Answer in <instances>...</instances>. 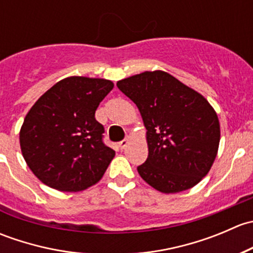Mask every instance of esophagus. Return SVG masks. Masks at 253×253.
<instances>
[{
	"label": "esophagus",
	"mask_w": 253,
	"mask_h": 253,
	"mask_svg": "<svg viewBox=\"0 0 253 253\" xmlns=\"http://www.w3.org/2000/svg\"><path fill=\"white\" fill-rule=\"evenodd\" d=\"M128 142H129V138L128 137H127V138H125L124 141H121L119 143V147H120V149H125V148L127 147V144H128Z\"/></svg>",
	"instance_id": "1"
}]
</instances>
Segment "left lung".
I'll return each mask as SVG.
<instances>
[{"instance_id": "left-lung-1", "label": "left lung", "mask_w": 253, "mask_h": 253, "mask_svg": "<svg viewBox=\"0 0 253 253\" xmlns=\"http://www.w3.org/2000/svg\"><path fill=\"white\" fill-rule=\"evenodd\" d=\"M147 128L148 158L137 168L148 185L176 193L197 185L216 157L220 126L207 99L164 71L117 82Z\"/></svg>"}]
</instances>
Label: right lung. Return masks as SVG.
Wrapping results in <instances>:
<instances>
[{"label":"right lung","mask_w":253,"mask_h":253,"mask_svg":"<svg viewBox=\"0 0 253 253\" xmlns=\"http://www.w3.org/2000/svg\"><path fill=\"white\" fill-rule=\"evenodd\" d=\"M114 88L108 79L68 77L42 94L19 132L28 167L42 183L78 192L98 182L115 157L95 120L99 104Z\"/></svg>","instance_id":"obj_1"}]
</instances>
